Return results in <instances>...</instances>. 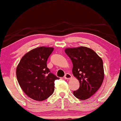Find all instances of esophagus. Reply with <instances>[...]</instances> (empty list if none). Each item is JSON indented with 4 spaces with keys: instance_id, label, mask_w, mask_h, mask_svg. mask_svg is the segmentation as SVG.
Here are the masks:
<instances>
[{
    "instance_id": "1",
    "label": "esophagus",
    "mask_w": 121,
    "mask_h": 121,
    "mask_svg": "<svg viewBox=\"0 0 121 121\" xmlns=\"http://www.w3.org/2000/svg\"><path fill=\"white\" fill-rule=\"evenodd\" d=\"M72 75L70 74L69 73H66V74L65 75L64 78L65 79H70V78H72Z\"/></svg>"
}]
</instances>
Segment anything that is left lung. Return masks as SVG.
I'll list each match as a JSON object with an SVG mask.
<instances>
[{
    "label": "left lung",
    "mask_w": 121,
    "mask_h": 121,
    "mask_svg": "<svg viewBox=\"0 0 121 121\" xmlns=\"http://www.w3.org/2000/svg\"><path fill=\"white\" fill-rule=\"evenodd\" d=\"M65 53L73 63V74L79 82V88L73 94L80 100L91 97L100 88L104 78L101 58L90 48H67Z\"/></svg>",
    "instance_id": "8db88e82"
}]
</instances>
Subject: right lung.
<instances>
[{
  "instance_id": "right-lung-1",
  "label": "right lung",
  "mask_w": 121,
  "mask_h": 121,
  "mask_svg": "<svg viewBox=\"0 0 121 121\" xmlns=\"http://www.w3.org/2000/svg\"><path fill=\"white\" fill-rule=\"evenodd\" d=\"M53 47H39L27 52L17 65L16 77L23 91L29 97L43 101L52 95L55 81L59 79L50 72L47 61Z\"/></svg>"
}]
</instances>
